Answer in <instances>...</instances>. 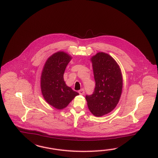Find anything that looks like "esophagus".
<instances>
[{
	"mask_svg": "<svg viewBox=\"0 0 158 158\" xmlns=\"http://www.w3.org/2000/svg\"><path fill=\"white\" fill-rule=\"evenodd\" d=\"M79 94H80V95H83L84 94V93H85V91H84V89H81V90H80L79 91Z\"/></svg>",
	"mask_w": 158,
	"mask_h": 158,
	"instance_id": "obj_1",
	"label": "esophagus"
}]
</instances>
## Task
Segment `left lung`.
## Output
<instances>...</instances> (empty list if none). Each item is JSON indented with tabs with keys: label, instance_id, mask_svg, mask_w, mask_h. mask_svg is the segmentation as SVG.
Here are the masks:
<instances>
[{
	"label": "left lung",
	"instance_id": "left-lung-1",
	"mask_svg": "<svg viewBox=\"0 0 158 158\" xmlns=\"http://www.w3.org/2000/svg\"><path fill=\"white\" fill-rule=\"evenodd\" d=\"M95 88L91 95H86L88 107L97 117L112 112L121 97L123 78L115 60L106 53L98 52L91 58Z\"/></svg>",
	"mask_w": 158,
	"mask_h": 158
}]
</instances>
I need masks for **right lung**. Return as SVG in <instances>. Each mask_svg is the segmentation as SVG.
<instances>
[{
    "instance_id": "right-lung-1",
    "label": "right lung",
    "mask_w": 158,
    "mask_h": 158,
    "mask_svg": "<svg viewBox=\"0 0 158 158\" xmlns=\"http://www.w3.org/2000/svg\"><path fill=\"white\" fill-rule=\"evenodd\" d=\"M71 56L64 52H57L50 56L43 68L41 77V92L48 104L57 109L67 107L79 94L68 87L63 74Z\"/></svg>"
}]
</instances>
